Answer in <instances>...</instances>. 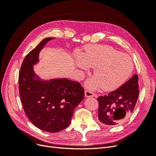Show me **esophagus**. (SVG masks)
I'll use <instances>...</instances> for the list:
<instances>
[{
  "label": "esophagus",
  "mask_w": 156,
  "mask_h": 156,
  "mask_svg": "<svg viewBox=\"0 0 156 156\" xmlns=\"http://www.w3.org/2000/svg\"><path fill=\"white\" fill-rule=\"evenodd\" d=\"M84 96L86 98H89V97H93L94 96V94L92 92H90L89 90H86L84 92Z\"/></svg>",
  "instance_id": "34e87169"
}]
</instances>
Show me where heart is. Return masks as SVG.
<instances>
[{"instance_id": "1", "label": "heart", "mask_w": 156, "mask_h": 156, "mask_svg": "<svg viewBox=\"0 0 156 156\" xmlns=\"http://www.w3.org/2000/svg\"><path fill=\"white\" fill-rule=\"evenodd\" d=\"M82 55H78L75 64L78 68L87 69L94 67L96 75L87 80L86 85L91 90L100 88L105 91H114L127 81L133 70L131 56L108 45H94L85 47Z\"/></svg>"}]
</instances>
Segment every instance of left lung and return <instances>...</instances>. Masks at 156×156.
<instances>
[{"instance_id": "obj_1", "label": "left lung", "mask_w": 156, "mask_h": 156, "mask_svg": "<svg viewBox=\"0 0 156 156\" xmlns=\"http://www.w3.org/2000/svg\"><path fill=\"white\" fill-rule=\"evenodd\" d=\"M139 94L138 75L135 74L116 90L98 98L99 120L107 126L124 123L133 112Z\"/></svg>"}]
</instances>
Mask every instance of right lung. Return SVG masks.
<instances>
[{"label":"right lung","instance_id":"right-lung-1","mask_svg":"<svg viewBox=\"0 0 156 156\" xmlns=\"http://www.w3.org/2000/svg\"><path fill=\"white\" fill-rule=\"evenodd\" d=\"M55 37H47L28 54L19 75V89L25 114L41 130L56 133L70 124L75 108L84 98V89L66 78L41 79L34 71L40 51Z\"/></svg>","mask_w":156,"mask_h":156}]
</instances>
